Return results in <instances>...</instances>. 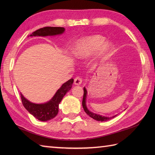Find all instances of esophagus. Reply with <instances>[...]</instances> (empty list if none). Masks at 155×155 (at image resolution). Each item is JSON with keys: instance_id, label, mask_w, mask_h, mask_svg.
I'll return each mask as SVG.
<instances>
[{"instance_id": "34e87169", "label": "esophagus", "mask_w": 155, "mask_h": 155, "mask_svg": "<svg viewBox=\"0 0 155 155\" xmlns=\"http://www.w3.org/2000/svg\"><path fill=\"white\" fill-rule=\"evenodd\" d=\"M82 78L80 77H77L74 78V83L75 85H80L82 83Z\"/></svg>"}]
</instances>
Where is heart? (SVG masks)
<instances>
[{
	"label": "heart",
	"mask_w": 155,
	"mask_h": 155,
	"mask_svg": "<svg viewBox=\"0 0 155 155\" xmlns=\"http://www.w3.org/2000/svg\"><path fill=\"white\" fill-rule=\"evenodd\" d=\"M104 37L99 35H94L82 38L78 41L72 48V54L76 58L84 59L89 57L93 52L99 49V54L103 56L110 51L111 45L107 42L103 44Z\"/></svg>",
	"instance_id": "b5f03b06"
}]
</instances>
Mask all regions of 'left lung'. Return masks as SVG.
I'll return each instance as SVG.
<instances>
[{
    "mask_svg": "<svg viewBox=\"0 0 155 155\" xmlns=\"http://www.w3.org/2000/svg\"><path fill=\"white\" fill-rule=\"evenodd\" d=\"M84 95H83V107L84 110L85 111V113H86L88 116L91 117V118H93V119L96 120L97 121H101V122H103V121H107L111 119V118H113L114 117H115L117 116V114L114 115V116L113 117H105V116H103V115H100V114H98L96 113H94L93 112L90 111L88 109V108L87 107V104H86V98H87V91L86 89V88L84 87Z\"/></svg>",
    "mask_w": 155,
    "mask_h": 155,
    "instance_id": "8db88e82",
    "label": "left lung"
}]
</instances>
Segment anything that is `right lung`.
I'll return each mask as SVG.
<instances>
[{
  "label": "right lung",
  "instance_id": "add662e5",
  "mask_svg": "<svg viewBox=\"0 0 155 155\" xmlns=\"http://www.w3.org/2000/svg\"><path fill=\"white\" fill-rule=\"evenodd\" d=\"M65 31L63 27H47L41 28L32 32L31 37H47L62 35ZM74 79L68 80L58 88L57 91L50 101L45 103L37 104L32 103L27 99L21 93V100L23 106L29 113L41 121H47L57 116L58 113V105L62 98L67 93L71 90Z\"/></svg>",
  "mask_w": 155,
  "mask_h": 155
}]
</instances>
